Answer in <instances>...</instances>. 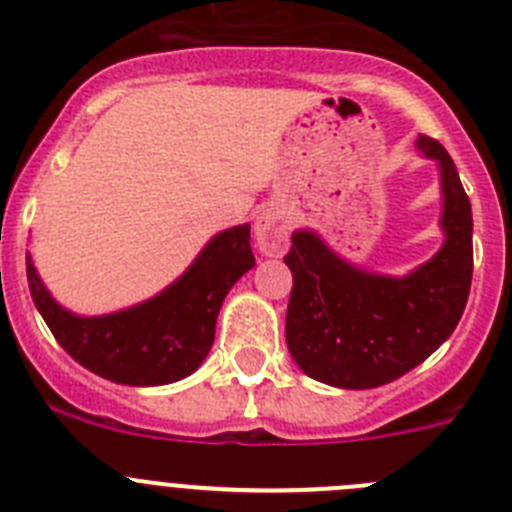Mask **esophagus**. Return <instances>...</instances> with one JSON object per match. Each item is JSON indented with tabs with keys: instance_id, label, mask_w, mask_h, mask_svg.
I'll list each match as a JSON object with an SVG mask.
<instances>
[{
	"instance_id": "1",
	"label": "esophagus",
	"mask_w": 512,
	"mask_h": 512,
	"mask_svg": "<svg viewBox=\"0 0 512 512\" xmlns=\"http://www.w3.org/2000/svg\"><path fill=\"white\" fill-rule=\"evenodd\" d=\"M256 246L266 256H279L289 246V225L277 207H264L253 223Z\"/></svg>"
}]
</instances>
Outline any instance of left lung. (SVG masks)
<instances>
[{"label": "left lung", "instance_id": "obj_1", "mask_svg": "<svg viewBox=\"0 0 512 512\" xmlns=\"http://www.w3.org/2000/svg\"><path fill=\"white\" fill-rule=\"evenodd\" d=\"M418 148L441 169L446 241L408 277L348 264L310 230L292 235L287 348L307 377L372 390L423 364L459 323L472 287V205L446 148L428 135Z\"/></svg>", "mask_w": 512, "mask_h": 512}]
</instances>
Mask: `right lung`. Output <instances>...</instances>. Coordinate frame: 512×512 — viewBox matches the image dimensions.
Masks as SVG:
<instances>
[{
  "mask_svg": "<svg viewBox=\"0 0 512 512\" xmlns=\"http://www.w3.org/2000/svg\"><path fill=\"white\" fill-rule=\"evenodd\" d=\"M253 264L251 225H235L217 233L161 295L128 310L99 318L63 310L40 282L30 253L27 284L45 325L71 359L110 382L156 387L189 377L205 361L225 295Z\"/></svg>",
  "mask_w": 512,
  "mask_h": 512,
  "instance_id": "obj_1",
  "label": "right lung"
}]
</instances>
